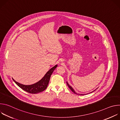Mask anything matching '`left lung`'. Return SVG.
Masks as SVG:
<instances>
[{
  "mask_svg": "<svg viewBox=\"0 0 120 120\" xmlns=\"http://www.w3.org/2000/svg\"><path fill=\"white\" fill-rule=\"evenodd\" d=\"M66 83H67V85L68 86V87H69V88L70 89V90H71V91H72L74 93H75V94H78V95H84V94H77V93L75 92V91L74 90V89H73V88L70 86V85L69 84H68V83L67 82H66ZM94 91H95V90H94ZM93 92H94V91H93Z\"/></svg>",
  "mask_w": 120,
  "mask_h": 120,
  "instance_id": "left-lung-1",
  "label": "left lung"
}]
</instances>
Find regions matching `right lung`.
Wrapping results in <instances>:
<instances>
[{
	"label": "right lung",
	"instance_id": "obj_1",
	"mask_svg": "<svg viewBox=\"0 0 120 120\" xmlns=\"http://www.w3.org/2000/svg\"><path fill=\"white\" fill-rule=\"evenodd\" d=\"M57 65L56 64L52 68H51L40 80L32 84H23L15 81L13 78L12 79L14 82L18 85L20 88H21L22 89L25 91L26 92L30 94H38L43 92L47 88L51 75L52 74L53 72L57 67Z\"/></svg>",
	"mask_w": 120,
	"mask_h": 120
}]
</instances>
